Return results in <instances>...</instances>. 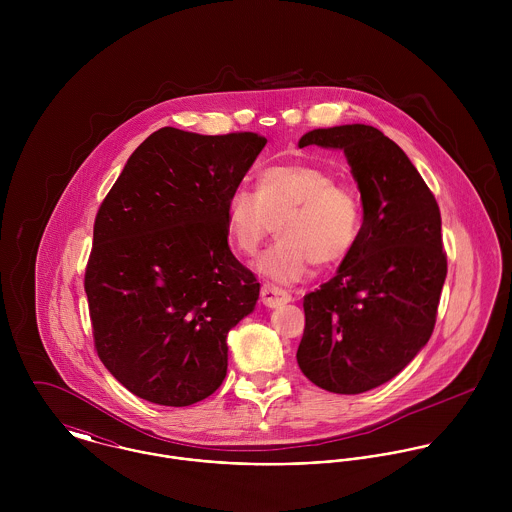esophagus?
Listing matches in <instances>:
<instances>
[{
  "label": "esophagus",
  "instance_id": "obj_1",
  "mask_svg": "<svg viewBox=\"0 0 512 512\" xmlns=\"http://www.w3.org/2000/svg\"><path fill=\"white\" fill-rule=\"evenodd\" d=\"M260 301H262L266 307H278V305L290 303V301H292V295L286 292V290H280V288H274V286H262V290H260Z\"/></svg>",
  "mask_w": 512,
  "mask_h": 512
}]
</instances>
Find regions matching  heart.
I'll return each instance as SVG.
<instances>
[{
    "label": "heart",
    "mask_w": 512,
    "mask_h": 512,
    "mask_svg": "<svg viewBox=\"0 0 512 512\" xmlns=\"http://www.w3.org/2000/svg\"><path fill=\"white\" fill-rule=\"evenodd\" d=\"M226 232L244 256H254L278 224V242L256 262L262 276L293 284L311 264L333 266L355 248L363 228L359 193L315 163L274 165L256 191L238 187L226 199Z\"/></svg>",
    "instance_id": "obj_1"
}]
</instances>
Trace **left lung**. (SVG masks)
<instances>
[{
  "instance_id": "1",
  "label": "left lung",
  "mask_w": 512,
  "mask_h": 512,
  "mask_svg": "<svg viewBox=\"0 0 512 512\" xmlns=\"http://www.w3.org/2000/svg\"><path fill=\"white\" fill-rule=\"evenodd\" d=\"M343 149L363 228L335 278L303 297L297 365L319 388L361 394L394 378L430 341L447 274L434 193L408 155L365 124L313 130L299 147Z\"/></svg>"
}]
</instances>
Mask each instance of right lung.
Returning <instances> with one entry per match:
<instances>
[{"label":"right lung","instance_id":"right-lung-1","mask_svg":"<svg viewBox=\"0 0 512 512\" xmlns=\"http://www.w3.org/2000/svg\"><path fill=\"white\" fill-rule=\"evenodd\" d=\"M266 142L161 128L96 213L84 272L94 347L147 402L191 406L226 376V335L260 293L230 252L226 199Z\"/></svg>","mask_w":512,"mask_h":512}]
</instances>
